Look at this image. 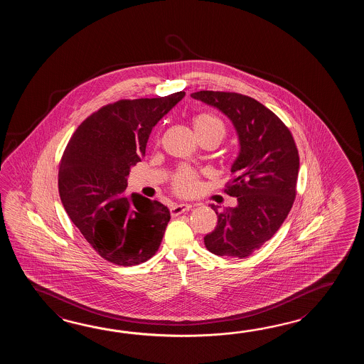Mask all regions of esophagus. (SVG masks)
Masks as SVG:
<instances>
[{
    "mask_svg": "<svg viewBox=\"0 0 364 364\" xmlns=\"http://www.w3.org/2000/svg\"><path fill=\"white\" fill-rule=\"evenodd\" d=\"M191 208H193V205H191V204H177V205L171 207V216H178V215H181V213H185V212L190 210Z\"/></svg>",
    "mask_w": 364,
    "mask_h": 364,
    "instance_id": "esophagus-1",
    "label": "esophagus"
}]
</instances>
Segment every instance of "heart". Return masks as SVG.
Returning <instances> with one entry per match:
<instances>
[{
	"mask_svg": "<svg viewBox=\"0 0 364 364\" xmlns=\"http://www.w3.org/2000/svg\"><path fill=\"white\" fill-rule=\"evenodd\" d=\"M193 126L198 136H203L207 134H218L221 138H224V124L212 114L203 113L199 116L193 117ZM173 187L179 195L188 196V195H193L198 190L199 182L193 171H190L187 168H182L174 177Z\"/></svg>",
	"mask_w": 364,
	"mask_h": 364,
	"instance_id": "heart-1",
	"label": "heart"
}]
</instances>
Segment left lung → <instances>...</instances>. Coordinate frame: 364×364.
Wrapping results in <instances>:
<instances>
[{"instance_id":"8db88e82","label":"left lung","mask_w":364,"mask_h":364,"mask_svg":"<svg viewBox=\"0 0 364 364\" xmlns=\"http://www.w3.org/2000/svg\"><path fill=\"white\" fill-rule=\"evenodd\" d=\"M191 97L224 113L240 143L230 169L234 178L225 188L238 204L224 210L212 205L218 220L204 245L215 255L245 259L271 240L293 207L298 149L279 117L252 97L215 91L193 92Z\"/></svg>"}]
</instances>
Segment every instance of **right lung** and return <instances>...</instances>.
Instances as JSON below:
<instances>
[{
	"label": "right lung",
	"instance_id": "add662e5",
	"mask_svg": "<svg viewBox=\"0 0 364 364\" xmlns=\"http://www.w3.org/2000/svg\"><path fill=\"white\" fill-rule=\"evenodd\" d=\"M185 95L102 107L77 126L63 152L58 171L62 205L85 240L110 263H144L160 247L169 209L124 191L132 166L146 155L152 129Z\"/></svg>",
	"mask_w": 364,
	"mask_h": 364
}]
</instances>
